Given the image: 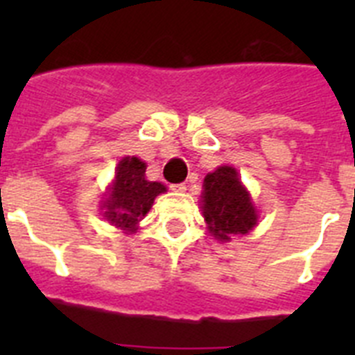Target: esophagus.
<instances>
[{"label": "esophagus", "mask_w": 355, "mask_h": 355, "mask_svg": "<svg viewBox=\"0 0 355 355\" xmlns=\"http://www.w3.org/2000/svg\"><path fill=\"white\" fill-rule=\"evenodd\" d=\"M171 190H172V192H180V193H183V192H187V184H184V183H175V184H171Z\"/></svg>", "instance_id": "esophagus-1"}]
</instances>
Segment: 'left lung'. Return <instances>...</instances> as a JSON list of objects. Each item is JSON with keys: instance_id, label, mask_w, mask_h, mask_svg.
Listing matches in <instances>:
<instances>
[{"instance_id": "left-lung-1", "label": "left lung", "mask_w": 355, "mask_h": 355, "mask_svg": "<svg viewBox=\"0 0 355 355\" xmlns=\"http://www.w3.org/2000/svg\"><path fill=\"white\" fill-rule=\"evenodd\" d=\"M202 215L215 240L231 241L238 234H247L258 224V211L250 193L241 184L236 168L222 165L209 172L202 184Z\"/></svg>"}]
</instances>
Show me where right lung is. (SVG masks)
Masks as SVG:
<instances>
[{
  "instance_id": "obj_1",
  "label": "right lung",
  "mask_w": 355,
  "mask_h": 355,
  "mask_svg": "<svg viewBox=\"0 0 355 355\" xmlns=\"http://www.w3.org/2000/svg\"><path fill=\"white\" fill-rule=\"evenodd\" d=\"M163 192H167V188L162 183L146 180V163L142 159L126 156L119 162L114 181L105 193L103 216L115 227L135 233L156 197Z\"/></svg>"
}]
</instances>
